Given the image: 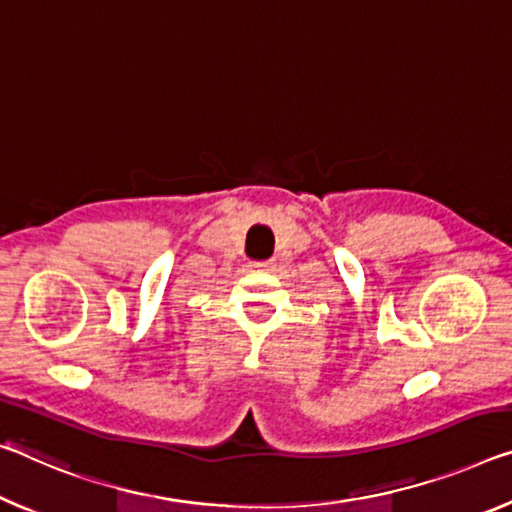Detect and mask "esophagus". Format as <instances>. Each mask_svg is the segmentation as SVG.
Here are the masks:
<instances>
[{"label":"esophagus","instance_id":"1","mask_svg":"<svg viewBox=\"0 0 512 512\" xmlns=\"http://www.w3.org/2000/svg\"><path fill=\"white\" fill-rule=\"evenodd\" d=\"M250 266H253L255 271H271L273 269V262H253Z\"/></svg>","mask_w":512,"mask_h":512}]
</instances>
